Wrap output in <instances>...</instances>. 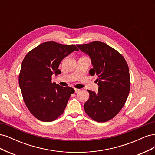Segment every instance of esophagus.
<instances>
[{"mask_svg":"<svg viewBox=\"0 0 155 155\" xmlns=\"http://www.w3.org/2000/svg\"><path fill=\"white\" fill-rule=\"evenodd\" d=\"M74 90H75V92H78L79 91H80V89L79 88H75Z\"/></svg>","mask_w":155,"mask_h":155,"instance_id":"1","label":"esophagus"}]
</instances>
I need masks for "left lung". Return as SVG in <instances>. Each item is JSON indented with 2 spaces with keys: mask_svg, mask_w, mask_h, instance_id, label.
Masks as SVG:
<instances>
[{
  "mask_svg": "<svg viewBox=\"0 0 155 155\" xmlns=\"http://www.w3.org/2000/svg\"><path fill=\"white\" fill-rule=\"evenodd\" d=\"M91 59V76H97L98 92L88 91L89 98L84 104L87 114L97 122L113 118L124 106L130 91L128 64L123 55L100 41L77 45Z\"/></svg>",
  "mask_w": 155,
  "mask_h": 155,
  "instance_id": "8db88e82",
  "label": "left lung"
}]
</instances>
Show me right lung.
Here are the masks:
<instances>
[{
  "label": "right lung",
  "instance_id": "obj_1",
  "mask_svg": "<svg viewBox=\"0 0 155 155\" xmlns=\"http://www.w3.org/2000/svg\"><path fill=\"white\" fill-rule=\"evenodd\" d=\"M78 48L48 41L30 50L23 59L18 83L25 104L37 119L45 122L61 115L74 89L51 82L54 74H61L59 64L66 56Z\"/></svg>",
  "mask_w": 155,
  "mask_h": 155
}]
</instances>
